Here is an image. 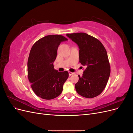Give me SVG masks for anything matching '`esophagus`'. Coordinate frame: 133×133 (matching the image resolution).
Returning <instances> with one entry per match:
<instances>
[{"label":"esophagus","instance_id":"34e87169","mask_svg":"<svg viewBox=\"0 0 133 133\" xmlns=\"http://www.w3.org/2000/svg\"><path fill=\"white\" fill-rule=\"evenodd\" d=\"M74 73H72V72H70V71H69V76H70V75H73Z\"/></svg>","mask_w":133,"mask_h":133}]
</instances>
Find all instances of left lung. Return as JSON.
<instances>
[{"instance_id": "1", "label": "left lung", "mask_w": 133, "mask_h": 133, "mask_svg": "<svg viewBox=\"0 0 133 133\" xmlns=\"http://www.w3.org/2000/svg\"><path fill=\"white\" fill-rule=\"evenodd\" d=\"M79 48V62L86 67L75 84L76 92L87 98L96 97L105 89L110 66L107 52L98 39L85 33L66 34Z\"/></svg>"}]
</instances>
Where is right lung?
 Here are the masks:
<instances>
[{"instance_id":"obj_1","label":"right lung","mask_w":133,"mask_h":133,"mask_svg":"<svg viewBox=\"0 0 133 133\" xmlns=\"http://www.w3.org/2000/svg\"><path fill=\"white\" fill-rule=\"evenodd\" d=\"M68 39L63 35H49L35 42L28 60V76L32 89L39 97L50 100L63 91L69 73L59 72L54 68L57 50L61 42Z\"/></svg>"}]
</instances>
